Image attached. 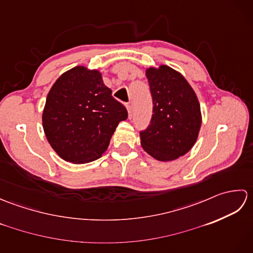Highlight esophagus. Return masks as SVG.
Returning a JSON list of instances; mask_svg holds the SVG:
<instances>
[{
	"label": "esophagus",
	"instance_id": "obj_1",
	"mask_svg": "<svg viewBox=\"0 0 253 253\" xmlns=\"http://www.w3.org/2000/svg\"><path fill=\"white\" fill-rule=\"evenodd\" d=\"M126 107H127V111H128V117L131 118V116H132V110H131V105H130V104H127V105H126Z\"/></svg>",
	"mask_w": 253,
	"mask_h": 253
}]
</instances>
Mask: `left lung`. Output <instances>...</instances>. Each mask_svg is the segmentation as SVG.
I'll return each mask as SVG.
<instances>
[{"label":"left lung","instance_id":"1","mask_svg":"<svg viewBox=\"0 0 253 253\" xmlns=\"http://www.w3.org/2000/svg\"><path fill=\"white\" fill-rule=\"evenodd\" d=\"M146 75L153 101V114L141 146L163 162L185 155L196 143L202 118L200 103L185 77L169 66L150 67Z\"/></svg>","mask_w":253,"mask_h":253}]
</instances>
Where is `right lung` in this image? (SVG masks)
Instances as JSON below:
<instances>
[{
	"label": "right lung",
	"instance_id": "right-lung-1",
	"mask_svg": "<svg viewBox=\"0 0 253 253\" xmlns=\"http://www.w3.org/2000/svg\"><path fill=\"white\" fill-rule=\"evenodd\" d=\"M126 107L96 69L76 66L61 75L46 96L42 125L58 157L75 164L99 159L110 144Z\"/></svg>",
	"mask_w": 253,
	"mask_h": 253
}]
</instances>
